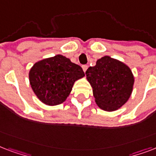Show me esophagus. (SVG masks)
I'll list each match as a JSON object with an SVG mask.
<instances>
[{"instance_id":"obj_1","label":"esophagus","mask_w":156,"mask_h":156,"mask_svg":"<svg viewBox=\"0 0 156 156\" xmlns=\"http://www.w3.org/2000/svg\"><path fill=\"white\" fill-rule=\"evenodd\" d=\"M82 69H83V71L85 72L87 71V69H88V66H87V65H83V66H82Z\"/></svg>"}]
</instances>
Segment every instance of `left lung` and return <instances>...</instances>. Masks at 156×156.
Returning <instances> with one entry per match:
<instances>
[{
    "label": "left lung",
    "mask_w": 156,
    "mask_h": 156,
    "mask_svg": "<svg viewBox=\"0 0 156 156\" xmlns=\"http://www.w3.org/2000/svg\"><path fill=\"white\" fill-rule=\"evenodd\" d=\"M85 75L96 104L106 112L119 109L132 94L134 76L129 67L119 60L103 56L94 67L88 68Z\"/></svg>",
    "instance_id": "left-lung-1"
}]
</instances>
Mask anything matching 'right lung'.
Wrapping results in <instances>:
<instances>
[{
	"label": "right lung",
	"instance_id": "1",
	"mask_svg": "<svg viewBox=\"0 0 156 156\" xmlns=\"http://www.w3.org/2000/svg\"><path fill=\"white\" fill-rule=\"evenodd\" d=\"M84 76L79 65L57 54L37 62L29 71V82L38 99L48 106L66 101L74 83Z\"/></svg>",
	"mask_w": 156,
	"mask_h": 156
}]
</instances>
